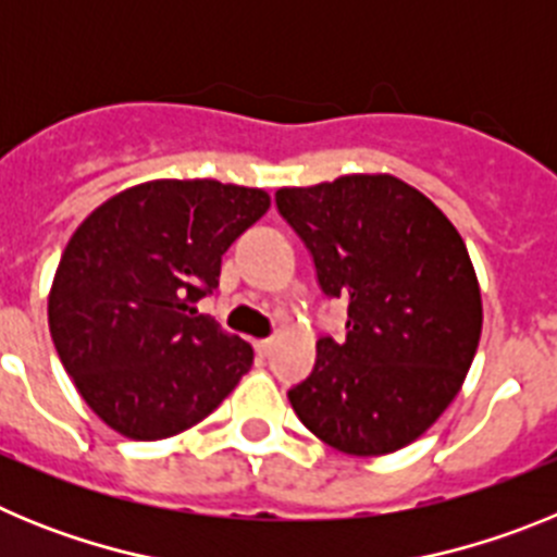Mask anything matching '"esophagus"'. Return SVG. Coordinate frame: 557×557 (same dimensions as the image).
Masks as SVG:
<instances>
[{"label":"esophagus","instance_id":"obj_1","mask_svg":"<svg viewBox=\"0 0 557 557\" xmlns=\"http://www.w3.org/2000/svg\"><path fill=\"white\" fill-rule=\"evenodd\" d=\"M253 348H256V354H259V357H268L270 348H273V339H256Z\"/></svg>","mask_w":557,"mask_h":557}]
</instances>
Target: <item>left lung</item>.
Segmentation results:
<instances>
[{
	"label": "left lung",
	"mask_w": 557,
	"mask_h": 557,
	"mask_svg": "<svg viewBox=\"0 0 557 557\" xmlns=\"http://www.w3.org/2000/svg\"><path fill=\"white\" fill-rule=\"evenodd\" d=\"M312 253L318 284L346 298V337L318 359L289 405L312 435L357 457L412 444L451 405L482 332L474 264L446 214L393 175H343L275 191Z\"/></svg>",
	"instance_id": "8db88e82"
}]
</instances>
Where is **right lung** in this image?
I'll list each match as a JSON object with an SVG mask.
<instances>
[{
	"label": "right lung",
	"instance_id": "add662e5",
	"mask_svg": "<svg viewBox=\"0 0 557 557\" xmlns=\"http://www.w3.org/2000/svg\"><path fill=\"white\" fill-rule=\"evenodd\" d=\"M270 209L268 191L147 181L72 234L49 289V334L86 405L133 441L189 430L220 407L253 348L198 301L223 253Z\"/></svg>",
	"mask_w": 557,
	"mask_h": 557
}]
</instances>
